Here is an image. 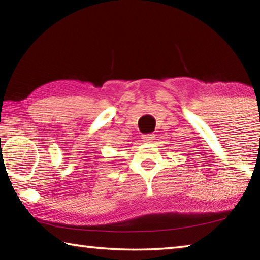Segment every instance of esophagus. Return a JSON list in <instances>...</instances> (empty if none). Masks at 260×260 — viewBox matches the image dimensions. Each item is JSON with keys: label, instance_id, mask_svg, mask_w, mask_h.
<instances>
[{"label": "esophagus", "instance_id": "esophagus-1", "mask_svg": "<svg viewBox=\"0 0 260 260\" xmlns=\"http://www.w3.org/2000/svg\"><path fill=\"white\" fill-rule=\"evenodd\" d=\"M153 134H146V135H142V140L144 141V142H151V141L153 140Z\"/></svg>", "mask_w": 260, "mask_h": 260}]
</instances>
